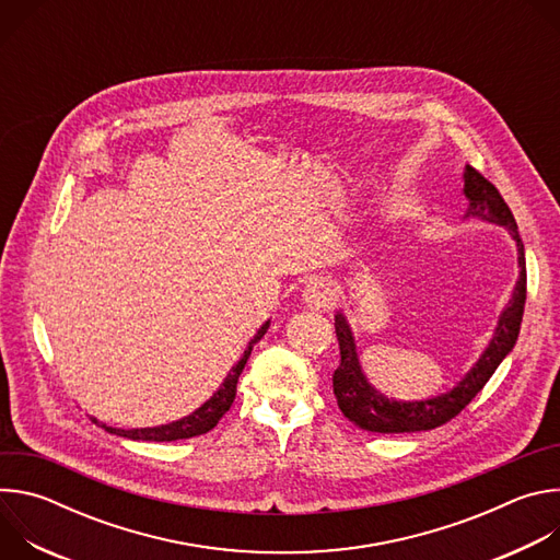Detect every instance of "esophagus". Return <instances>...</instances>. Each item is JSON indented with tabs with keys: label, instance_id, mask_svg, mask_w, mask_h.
<instances>
[{
	"label": "esophagus",
	"instance_id": "1",
	"mask_svg": "<svg viewBox=\"0 0 560 560\" xmlns=\"http://www.w3.org/2000/svg\"><path fill=\"white\" fill-rule=\"evenodd\" d=\"M303 301L316 310H330L337 301V288L332 281L322 277L310 279L303 290Z\"/></svg>",
	"mask_w": 560,
	"mask_h": 560
}]
</instances>
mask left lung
<instances>
[{
	"label": "left lung",
	"mask_w": 560,
	"mask_h": 560,
	"mask_svg": "<svg viewBox=\"0 0 560 560\" xmlns=\"http://www.w3.org/2000/svg\"><path fill=\"white\" fill-rule=\"evenodd\" d=\"M463 182H465L463 192L469 201L467 217H478L497 225H505L514 236L516 248H518V268H521L514 294L499 318V326L490 346L486 348L481 359L474 363V368L465 374V378L458 381L456 387H452L441 396L425 398V401H408V404L392 401V398L383 396L368 383L359 365L352 330L346 322V316L339 312L335 316V330L339 339L341 363L332 374V387H335L339 410L343 412L346 419H350L361 430L378 432V434H401V432L434 430L452 421L456 415H460V410L471 401V398L483 389V385L490 381V376L501 365V361L512 352L518 339L525 299H527V272H525V248L516 228V219L510 206L505 203V199L501 197V192L497 190V186L488 182L476 168L465 166Z\"/></svg>",
	"instance_id": "left-lung-1"
}]
</instances>
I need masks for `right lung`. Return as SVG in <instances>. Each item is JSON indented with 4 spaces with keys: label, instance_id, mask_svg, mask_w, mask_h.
Segmentation results:
<instances>
[{
    "label": "right lung",
    "instance_id": "obj_1",
    "mask_svg": "<svg viewBox=\"0 0 560 560\" xmlns=\"http://www.w3.org/2000/svg\"><path fill=\"white\" fill-rule=\"evenodd\" d=\"M270 328V322H266L259 332L250 339L248 343V350L244 352V357L236 361V365H232V370L228 372L225 381L221 383V387L208 398V401L195 410L192 415L179 419V421H173L168 425H159V428H141V430H117V428H108L106 423H102V428L110 434H119V436H126V439H132V441H156V443H164V441H179V439H192V436H199V434H206L210 432L219 419L230 410L234 396H236V381L238 376H242L244 368H246V361L255 348L257 341H261V337L268 332ZM97 423V419H93Z\"/></svg>",
    "mask_w": 560,
    "mask_h": 560
}]
</instances>
